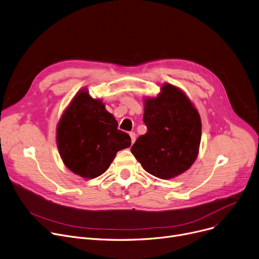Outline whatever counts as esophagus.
<instances>
[{
  "mask_svg": "<svg viewBox=\"0 0 259 259\" xmlns=\"http://www.w3.org/2000/svg\"><path fill=\"white\" fill-rule=\"evenodd\" d=\"M130 137H131V140H132V144L135 142L136 140V134L134 132H131L130 133Z\"/></svg>",
  "mask_w": 259,
  "mask_h": 259,
  "instance_id": "obj_1",
  "label": "esophagus"
}]
</instances>
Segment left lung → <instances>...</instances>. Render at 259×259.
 I'll list each match as a JSON object with an SVG mask.
<instances>
[{
	"instance_id": "left-lung-1",
	"label": "left lung",
	"mask_w": 259,
	"mask_h": 259,
	"mask_svg": "<svg viewBox=\"0 0 259 259\" xmlns=\"http://www.w3.org/2000/svg\"><path fill=\"white\" fill-rule=\"evenodd\" d=\"M141 135L131 151L145 171L162 180L187 171L199 155L202 122L199 111L180 88L163 83L156 97H144Z\"/></svg>"
}]
</instances>
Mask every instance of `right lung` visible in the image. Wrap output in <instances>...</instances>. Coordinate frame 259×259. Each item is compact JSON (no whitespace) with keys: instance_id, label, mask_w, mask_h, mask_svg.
I'll return each instance as SVG.
<instances>
[{"instance_id":"obj_1","label":"right lung","mask_w":259,"mask_h":259,"mask_svg":"<svg viewBox=\"0 0 259 259\" xmlns=\"http://www.w3.org/2000/svg\"><path fill=\"white\" fill-rule=\"evenodd\" d=\"M131 143L130 136L118 130L103 101L91 96L87 88L76 93L56 126L60 158L68 169L85 179L106 171L117 151Z\"/></svg>"}]
</instances>
